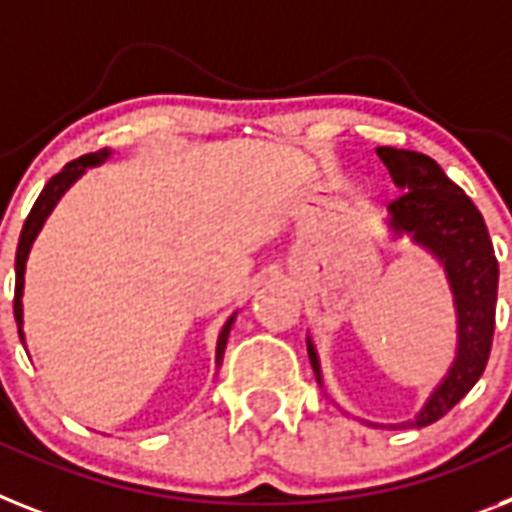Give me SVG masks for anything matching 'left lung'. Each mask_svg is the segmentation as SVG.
<instances>
[{
  "label": "left lung",
  "instance_id": "8db88e82",
  "mask_svg": "<svg viewBox=\"0 0 512 512\" xmlns=\"http://www.w3.org/2000/svg\"><path fill=\"white\" fill-rule=\"evenodd\" d=\"M377 156L390 172L400 196L387 206V238L395 243L408 238L413 246L426 251L442 266L445 280L453 293L455 306V358L447 366L445 377L429 392L421 411L400 424H374V429H398V426H429L445 416L466 392L479 382L487 366L494 335V306H497V277L500 266L494 259L487 225L474 201L442 172L434 159L408 149L379 146ZM308 361L316 382L324 387L322 361L314 337H306Z\"/></svg>",
  "mask_w": 512,
  "mask_h": 512
}]
</instances>
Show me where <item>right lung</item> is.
Here are the masks:
<instances>
[{
  "label": "right lung",
  "mask_w": 512,
  "mask_h": 512,
  "mask_svg": "<svg viewBox=\"0 0 512 512\" xmlns=\"http://www.w3.org/2000/svg\"><path fill=\"white\" fill-rule=\"evenodd\" d=\"M114 151L109 149H101L94 151V154H86L75 159V162L65 164V170L54 175L49 183L44 185L41 190V196L36 198V204H33L31 214L25 219L23 232H20V243H18V256H15V274H18V280H15V322H18V335L20 342L25 345V332H23V290H25V264H28V256H31V248H33V240L38 238V232L44 227V222L49 219V214L54 211V206L59 204V198L65 196L67 190L73 188L78 183L80 177L86 175L88 167H99L104 164L112 156ZM235 316L232 314L230 319L225 322L222 332L217 337V353H214V366H222V358H225V348H227V337H230V329L235 324Z\"/></svg>",
  "instance_id": "right-lung-1"
}]
</instances>
